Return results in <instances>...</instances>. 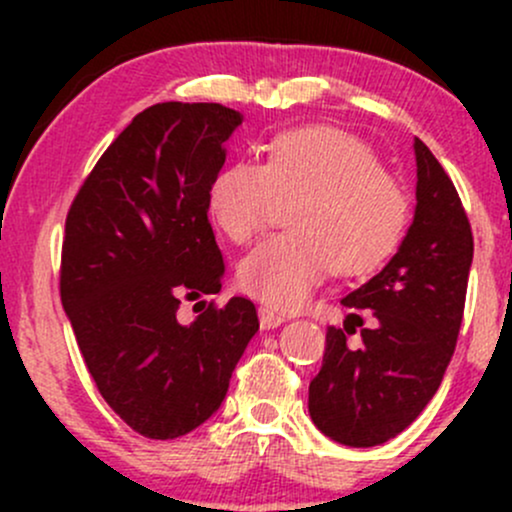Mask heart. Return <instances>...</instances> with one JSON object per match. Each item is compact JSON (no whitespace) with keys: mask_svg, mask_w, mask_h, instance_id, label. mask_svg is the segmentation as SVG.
Masks as SVG:
<instances>
[{"mask_svg":"<svg viewBox=\"0 0 512 512\" xmlns=\"http://www.w3.org/2000/svg\"><path fill=\"white\" fill-rule=\"evenodd\" d=\"M322 226L334 240H378L387 236L390 219L373 199L346 195L332 199ZM310 279L313 274L291 238L262 245L243 269V286L269 310H286L308 296Z\"/></svg>","mask_w":512,"mask_h":512,"instance_id":"heart-1","label":"heart"}]
</instances>
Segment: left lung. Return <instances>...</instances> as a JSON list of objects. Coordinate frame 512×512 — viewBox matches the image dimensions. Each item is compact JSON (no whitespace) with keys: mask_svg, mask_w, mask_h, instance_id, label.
<instances>
[{"mask_svg":"<svg viewBox=\"0 0 512 512\" xmlns=\"http://www.w3.org/2000/svg\"><path fill=\"white\" fill-rule=\"evenodd\" d=\"M243 125L221 103H156L101 156L62 245V305L98 392L129 428L173 440L209 421L250 339L248 298L221 293L211 187ZM192 290L193 310L177 296Z\"/></svg>","mask_w":512,"mask_h":512,"instance_id":"1","label":"left lung"}]
</instances>
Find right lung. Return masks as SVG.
I'll return each mask as SVG.
<instances>
[{
  "instance_id": "add662e5",
  "label": "right lung",
  "mask_w": 512,
  "mask_h": 512,
  "mask_svg": "<svg viewBox=\"0 0 512 512\" xmlns=\"http://www.w3.org/2000/svg\"><path fill=\"white\" fill-rule=\"evenodd\" d=\"M416 209L392 260L342 298L354 313L330 327L308 411L349 448L399 436L436 395L460 334L472 231L433 156L416 161Z\"/></svg>"
}]
</instances>
